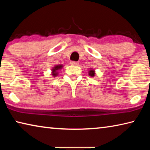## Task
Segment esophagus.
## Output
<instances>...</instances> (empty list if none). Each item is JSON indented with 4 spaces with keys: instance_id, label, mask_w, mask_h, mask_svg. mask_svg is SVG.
Returning a JSON list of instances; mask_svg holds the SVG:
<instances>
[{
    "instance_id": "esophagus-1",
    "label": "esophagus",
    "mask_w": 150,
    "mask_h": 150,
    "mask_svg": "<svg viewBox=\"0 0 150 150\" xmlns=\"http://www.w3.org/2000/svg\"><path fill=\"white\" fill-rule=\"evenodd\" d=\"M71 64L73 65H79V62H71Z\"/></svg>"
}]
</instances>
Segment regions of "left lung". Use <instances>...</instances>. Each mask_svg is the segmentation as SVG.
<instances>
[{
  "mask_svg": "<svg viewBox=\"0 0 150 150\" xmlns=\"http://www.w3.org/2000/svg\"><path fill=\"white\" fill-rule=\"evenodd\" d=\"M88 74L89 76H91V77H93L94 76H95V71L94 69H93V68H90L89 69V71H88Z\"/></svg>",
  "mask_w": 150,
  "mask_h": 150,
  "instance_id": "1",
  "label": "left lung"
}]
</instances>
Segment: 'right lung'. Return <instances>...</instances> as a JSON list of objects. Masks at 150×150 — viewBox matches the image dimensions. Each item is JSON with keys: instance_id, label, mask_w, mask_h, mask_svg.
Segmentation results:
<instances>
[{"instance_id": "right-lung-1", "label": "right lung", "mask_w": 150, "mask_h": 150, "mask_svg": "<svg viewBox=\"0 0 150 150\" xmlns=\"http://www.w3.org/2000/svg\"><path fill=\"white\" fill-rule=\"evenodd\" d=\"M63 65L62 64H59V65H54V67H52V75L54 77H55L56 76H57V75L59 74V72H58V71L61 70L63 68Z\"/></svg>"}]
</instances>
